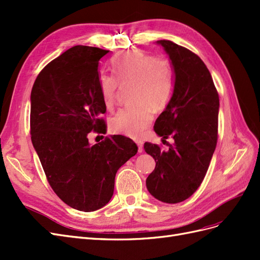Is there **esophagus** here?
I'll list each match as a JSON object with an SVG mask.
<instances>
[{
	"label": "esophagus",
	"instance_id": "obj_1",
	"mask_svg": "<svg viewBox=\"0 0 260 260\" xmlns=\"http://www.w3.org/2000/svg\"><path fill=\"white\" fill-rule=\"evenodd\" d=\"M137 144H138V151H139V153H142L143 152V144H142V142H137Z\"/></svg>",
	"mask_w": 260,
	"mask_h": 260
}]
</instances>
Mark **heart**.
Returning a JSON list of instances; mask_svg holds the SVG:
<instances>
[{"mask_svg": "<svg viewBox=\"0 0 260 260\" xmlns=\"http://www.w3.org/2000/svg\"><path fill=\"white\" fill-rule=\"evenodd\" d=\"M115 77L101 75L99 89L102 102L112 109L120 86L132 84L131 106L120 109L109 122L115 133L138 139L143 136L153 121L154 111L166 108L175 92V69L171 61L162 56L138 51H125L112 60Z\"/></svg>", "mask_w": 260, "mask_h": 260, "instance_id": "1", "label": "heart"}]
</instances>
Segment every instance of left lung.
I'll return each mask as SVG.
<instances>
[{"mask_svg": "<svg viewBox=\"0 0 260 260\" xmlns=\"http://www.w3.org/2000/svg\"><path fill=\"white\" fill-rule=\"evenodd\" d=\"M156 43L174 66L175 92L154 130L164 140L174 138L175 144L167 151L144 144L156 161L146 187L158 201L176 204L190 198L205 178L217 144L219 96L209 70L198 55L169 40Z\"/></svg>", "mask_w": 260, "mask_h": 260, "instance_id": "left-lung-1", "label": "left lung"}]
</instances>
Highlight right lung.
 I'll use <instances>...</instances> for the list:
<instances>
[{
  "instance_id": "add662e5",
  "label": "right lung",
  "mask_w": 260,
  "mask_h": 260,
  "mask_svg": "<svg viewBox=\"0 0 260 260\" xmlns=\"http://www.w3.org/2000/svg\"><path fill=\"white\" fill-rule=\"evenodd\" d=\"M108 52L73 46L42 69L30 96L31 141L49 183L68 206L86 212L111 201L118 169L138 153L123 136L89 143L92 130L106 131L99 61Z\"/></svg>"
}]
</instances>
